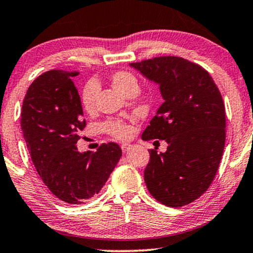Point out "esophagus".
<instances>
[{"label":"esophagus","instance_id":"esophagus-1","mask_svg":"<svg viewBox=\"0 0 253 253\" xmlns=\"http://www.w3.org/2000/svg\"><path fill=\"white\" fill-rule=\"evenodd\" d=\"M121 148H122L123 153H126V152L131 148V145L130 144H122L121 145Z\"/></svg>","mask_w":253,"mask_h":253}]
</instances>
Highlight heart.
I'll return each instance as SVG.
<instances>
[{"label":"heart","mask_w":253,"mask_h":253,"mask_svg":"<svg viewBox=\"0 0 253 253\" xmlns=\"http://www.w3.org/2000/svg\"><path fill=\"white\" fill-rule=\"evenodd\" d=\"M112 84L120 93L124 94L132 86H137V79L132 74L126 71H119L112 76ZM98 85L94 81H89L85 84L82 92V103L86 112H91L94 108ZM102 129L119 139H126L131 134V127L126 122L119 120H110L102 124Z\"/></svg>","instance_id":"b5f03b06"}]
</instances>
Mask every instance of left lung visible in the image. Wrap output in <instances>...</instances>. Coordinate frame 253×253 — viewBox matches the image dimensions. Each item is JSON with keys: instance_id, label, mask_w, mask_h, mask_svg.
<instances>
[{"instance_id": "left-lung-1", "label": "left lung", "mask_w": 253, "mask_h": 253, "mask_svg": "<svg viewBox=\"0 0 253 253\" xmlns=\"http://www.w3.org/2000/svg\"><path fill=\"white\" fill-rule=\"evenodd\" d=\"M160 86L164 103L141 134L168 144L165 153L150 150L144 179L158 202L182 207L198 199L213 182L226 140L222 96L209 72L177 56L131 63Z\"/></svg>"}]
</instances>
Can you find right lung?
Instances as JSON below:
<instances>
[{"label": "right lung", "mask_w": 253, "mask_h": 253, "mask_svg": "<svg viewBox=\"0 0 253 253\" xmlns=\"http://www.w3.org/2000/svg\"><path fill=\"white\" fill-rule=\"evenodd\" d=\"M77 71L50 70L39 76L23 101L20 126L38 174L62 202L84 204L98 195L116 167L122 150L102 144L94 153L78 152L86 126L72 79Z\"/></svg>", "instance_id": "right-lung-1"}]
</instances>
